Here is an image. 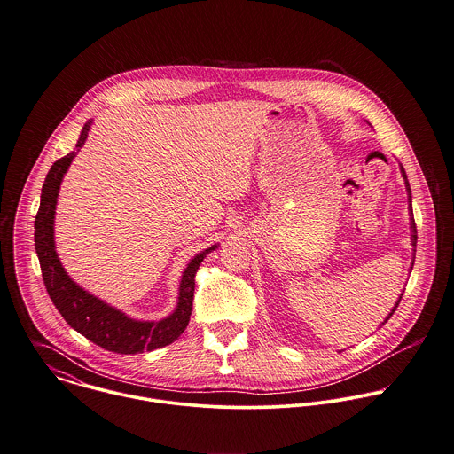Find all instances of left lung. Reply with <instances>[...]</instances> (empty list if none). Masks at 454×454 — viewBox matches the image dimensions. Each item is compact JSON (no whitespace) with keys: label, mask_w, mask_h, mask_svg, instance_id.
<instances>
[{"label":"left lung","mask_w":454,"mask_h":454,"mask_svg":"<svg viewBox=\"0 0 454 454\" xmlns=\"http://www.w3.org/2000/svg\"><path fill=\"white\" fill-rule=\"evenodd\" d=\"M402 176H403V179H405V185H407V192L411 194V187H409V182H407V177H405V172H403V168H402ZM411 198V196H409ZM411 217H412V221H414V215H412V208H411ZM416 242H418V230H416V223H412V244L416 246ZM400 300H402V296L398 298V301H396V305L393 307V310L389 312V316L386 317V321L384 323H387V319L393 316V312L396 310V307H398V303H400Z\"/></svg>","instance_id":"1"}]
</instances>
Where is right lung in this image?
Returning a JSON list of instances; mask_svg holds the SVG:
<instances>
[{
  "label": "right lung",
  "mask_w": 454,
  "mask_h": 454,
  "mask_svg": "<svg viewBox=\"0 0 454 454\" xmlns=\"http://www.w3.org/2000/svg\"><path fill=\"white\" fill-rule=\"evenodd\" d=\"M88 131L90 122L84 126L77 147L84 145ZM74 156L75 154L70 153L51 167L42 187L40 208L35 217V249L40 260L43 284L52 303L74 330L106 351L119 355H137L172 344L181 337L189 323L194 296V275L205 254L214 251L215 246L205 253L196 254L184 270L179 305L176 312L167 319L158 323L135 321L114 307L103 303L79 287L67 275L54 249V212L58 203V191Z\"/></svg>",
  "instance_id": "obj_1"
}]
</instances>
